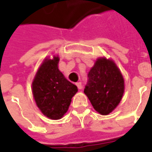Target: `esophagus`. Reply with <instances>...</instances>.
Returning a JSON list of instances; mask_svg holds the SVG:
<instances>
[{
    "mask_svg": "<svg viewBox=\"0 0 152 152\" xmlns=\"http://www.w3.org/2000/svg\"><path fill=\"white\" fill-rule=\"evenodd\" d=\"M76 85H77V87H78V89H81V88H83V85H82L81 82H78V83H77Z\"/></svg>",
    "mask_w": 152,
    "mask_h": 152,
    "instance_id": "obj_1",
    "label": "esophagus"
}]
</instances>
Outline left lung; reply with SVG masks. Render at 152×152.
Segmentation results:
<instances>
[{
  "label": "left lung",
  "mask_w": 152,
  "mask_h": 152,
  "mask_svg": "<svg viewBox=\"0 0 152 152\" xmlns=\"http://www.w3.org/2000/svg\"><path fill=\"white\" fill-rule=\"evenodd\" d=\"M84 93L93 108L106 115L115 110L122 99L124 82L115 62L105 58L98 59L88 74Z\"/></svg>",
  "instance_id": "1"
}]
</instances>
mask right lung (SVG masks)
I'll list each match as a JSON object with an SVG mask.
<instances>
[{
	"label": "right lung",
	"mask_w": 152,
	"mask_h": 152,
	"mask_svg": "<svg viewBox=\"0 0 152 152\" xmlns=\"http://www.w3.org/2000/svg\"><path fill=\"white\" fill-rule=\"evenodd\" d=\"M59 57L47 59L33 82V93L38 108L51 119H59L67 112L71 99L78 91L58 69Z\"/></svg>",
	"instance_id": "right-lung-1"
}]
</instances>
